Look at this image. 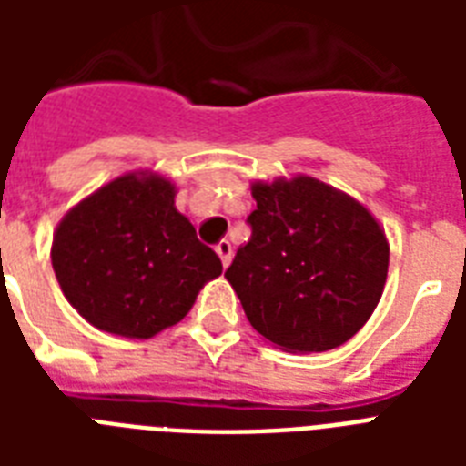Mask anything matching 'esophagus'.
<instances>
[{
  "instance_id": "obj_1",
  "label": "esophagus",
  "mask_w": 466,
  "mask_h": 466,
  "mask_svg": "<svg viewBox=\"0 0 466 466\" xmlns=\"http://www.w3.org/2000/svg\"><path fill=\"white\" fill-rule=\"evenodd\" d=\"M215 251H218V256H219V261H222V266H229V261H232V254H234V248H232V244H229V241L227 239H222L218 244V247H215Z\"/></svg>"
}]
</instances>
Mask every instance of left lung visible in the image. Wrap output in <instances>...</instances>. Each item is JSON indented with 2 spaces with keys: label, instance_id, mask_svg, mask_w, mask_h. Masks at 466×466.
I'll use <instances>...</instances> for the list:
<instances>
[{
  "label": "left lung",
  "instance_id": "1",
  "mask_svg": "<svg viewBox=\"0 0 466 466\" xmlns=\"http://www.w3.org/2000/svg\"><path fill=\"white\" fill-rule=\"evenodd\" d=\"M251 239L225 278L256 331L321 353L360 331L382 298L390 244L360 203L317 178L254 183Z\"/></svg>",
  "mask_w": 466,
  "mask_h": 466
}]
</instances>
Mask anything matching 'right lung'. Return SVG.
<instances>
[{
    "instance_id": "1",
    "label": "right lung",
    "mask_w": 466,
    "mask_h": 466,
    "mask_svg": "<svg viewBox=\"0 0 466 466\" xmlns=\"http://www.w3.org/2000/svg\"><path fill=\"white\" fill-rule=\"evenodd\" d=\"M174 186L127 174L69 210L53 239L65 298L89 324L149 339L181 321L222 261L174 208Z\"/></svg>"
}]
</instances>
